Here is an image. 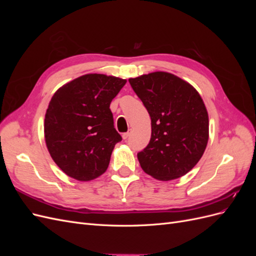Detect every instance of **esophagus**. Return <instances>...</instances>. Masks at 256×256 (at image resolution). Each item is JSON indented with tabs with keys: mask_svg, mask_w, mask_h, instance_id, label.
Segmentation results:
<instances>
[{
	"mask_svg": "<svg viewBox=\"0 0 256 256\" xmlns=\"http://www.w3.org/2000/svg\"><path fill=\"white\" fill-rule=\"evenodd\" d=\"M130 134H131V130H129V131H127V132H125V134H122V138L124 140H127V138H129V136H130Z\"/></svg>",
	"mask_w": 256,
	"mask_h": 256,
	"instance_id": "34e87169",
	"label": "esophagus"
}]
</instances>
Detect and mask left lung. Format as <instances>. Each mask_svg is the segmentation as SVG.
Returning a JSON list of instances; mask_svg holds the SVG:
<instances>
[{
  "mask_svg": "<svg viewBox=\"0 0 256 256\" xmlns=\"http://www.w3.org/2000/svg\"><path fill=\"white\" fill-rule=\"evenodd\" d=\"M152 120L150 141L138 152L143 171L159 180L187 174L208 142V113L198 90L177 76L156 72L129 79Z\"/></svg>",
  "mask_w": 256,
  "mask_h": 256,
  "instance_id": "obj_1",
  "label": "left lung"
}]
</instances>
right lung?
I'll return each mask as SVG.
<instances>
[{
	"mask_svg": "<svg viewBox=\"0 0 256 256\" xmlns=\"http://www.w3.org/2000/svg\"><path fill=\"white\" fill-rule=\"evenodd\" d=\"M126 80L88 74L60 88L44 116V140L53 161L69 177L88 182L104 174L116 143L110 104Z\"/></svg>",
	"mask_w": 256,
	"mask_h": 256,
	"instance_id": "add662e5",
	"label": "right lung"
}]
</instances>
